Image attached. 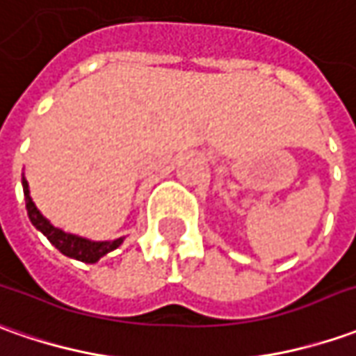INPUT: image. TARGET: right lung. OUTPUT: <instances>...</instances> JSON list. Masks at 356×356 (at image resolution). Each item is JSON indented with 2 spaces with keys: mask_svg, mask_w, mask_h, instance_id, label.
I'll return each instance as SVG.
<instances>
[{
  "mask_svg": "<svg viewBox=\"0 0 356 356\" xmlns=\"http://www.w3.org/2000/svg\"><path fill=\"white\" fill-rule=\"evenodd\" d=\"M23 193H25V204L26 214L31 224L35 226L40 234H44L46 239L54 245V248L64 253L66 257L72 259L83 261V263H97L101 257H105L107 253L115 251V249L124 241V238L113 239V241H93V239L81 238L76 234L64 232L62 228H56L50 220L42 216V212L36 209V204L31 198V191H29V183H26L25 175H23Z\"/></svg>",
  "mask_w": 356,
  "mask_h": 356,
  "instance_id": "1",
  "label": "right lung"
}]
</instances>
